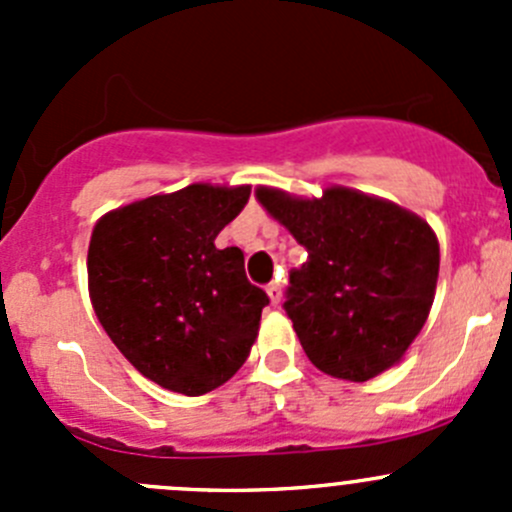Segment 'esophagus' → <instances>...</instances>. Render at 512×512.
<instances>
[{
	"label": "esophagus",
	"mask_w": 512,
	"mask_h": 512,
	"mask_svg": "<svg viewBox=\"0 0 512 512\" xmlns=\"http://www.w3.org/2000/svg\"><path fill=\"white\" fill-rule=\"evenodd\" d=\"M267 294H270V302L277 307V304L282 302V285H280V282H270V285H267Z\"/></svg>",
	"instance_id": "34e87169"
}]
</instances>
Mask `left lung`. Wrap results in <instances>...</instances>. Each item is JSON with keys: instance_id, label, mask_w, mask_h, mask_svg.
Listing matches in <instances>:
<instances>
[{"instance_id": "obj_1", "label": "left lung", "mask_w": 512, "mask_h": 512, "mask_svg": "<svg viewBox=\"0 0 512 512\" xmlns=\"http://www.w3.org/2000/svg\"><path fill=\"white\" fill-rule=\"evenodd\" d=\"M262 208L307 250L289 272L285 309L314 366L369 381L404 359L431 312L438 237L411 210L332 185L322 198L255 190Z\"/></svg>"}]
</instances>
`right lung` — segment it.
<instances>
[{"mask_svg": "<svg viewBox=\"0 0 512 512\" xmlns=\"http://www.w3.org/2000/svg\"><path fill=\"white\" fill-rule=\"evenodd\" d=\"M247 198L250 185L193 183L111 210L91 232L98 322L146 379L175 394L223 386L260 332L270 297L247 282L240 247H215Z\"/></svg>", "mask_w": 512, "mask_h": 512, "instance_id": "right-lung-1", "label": "right lung"}]
</instances>
